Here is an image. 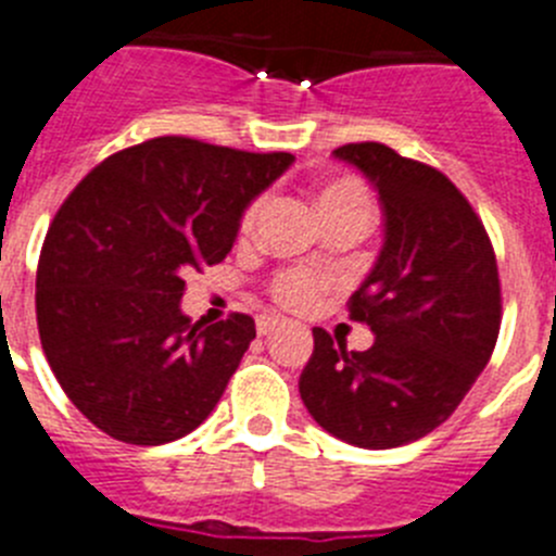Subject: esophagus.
<instances>
[{
    "instance_id": "1",
    "label": "esophagus",
    "mask_w": 556,
    "mask_h": 556,
    "mask_svg": "<svg viewBox=\"0 0 556 556\" xmlns=\"http://www.w3.org/2000/svg\"><path fill=\"white\" fill-rule=\"evenodd\" d=\"M279 327H285V318H279V315H263V318H257V332L263 338L274 334Z\"/></svg>"
}]
</instances>
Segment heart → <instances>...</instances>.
Masks as SVG:
<instances>
[{
	"mask_svg": "<svg viewBox=\"0 0 556 556\" xmlns=\"http://www.w3.org/2000/svg\"><path fill=\"white\" fill-rule=\"evenodd\" d=\"M315 207H318V216L327 218L334 213H349V210H359V213H368L371 216V199L363 185L352 177H338L329 179L318 188V197H315ZM263 213V199L249 204V210L241 218V232L252 235V229L257 227V218ZM324 288V279L318 274L307 271V268H290V271L279 274L274 279L271 290L274 299H277L282 307L290 309H307L309 304L318 299Z\"/></svg>",
	"mask_w": 556,
	"mask_h": 556,
	"instance_id": "1",
	"label": "heart"
}]
</instances>
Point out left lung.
<instances>
[{
    "instance_id": "obj_1",
    "label": "left lung",
    "mask_w": 556,
    "mask_h": 556,
    "mask_svg": "<svg viewBox=\"0 0 556 556\" xmlns=\"http://www.w3.org/2000/svg\"><path fill=\"white\" fill-rule=\"evenodd\" d=\"M334 157L374 185L384 241L349 313L374 332L346 352L321 327L299 393L315 424L359 448H396L446 421L484 371L502 324L496 254L448 177L384 143Z\"/></svg>"
}]
</instances>
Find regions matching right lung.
Instances as JSON below:
<instances>
[{
  "mask_svg": "<svg viewBox=\"0 0 556 556\" xmlns=\"http://www.w3.org/2000/svg\"><path fill=\"white\" fill-rule=\"evenodd\" d=\"M293 160L166 135L110 154L63 202L35 313L60 388L93 427L160 446L213 413L257 332L243 313L193 324L185 277L232 252L247 207Z\"/></svg>",
  "mask_w": 556,
  "mask_h": 556,
  "instance_id": "right-lung-1",
  "label": "right lung"
}]
</instances>
